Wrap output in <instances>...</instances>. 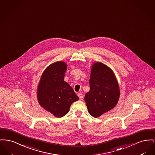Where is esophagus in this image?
I'll return each mask as SVG.
<instances>
[{"label": "esophagus", "instance_id": "obj_1", "mask_svg": "<svg viewBox=\"0 0 155 155\" xmlns=\"http://www.w3.org/2000/svg\"><path fill=\"white\" fill-rule=\"evenodd\" d=\"M78 96L80 100H82L83 99V95L81 93H78Z\"/></svg>", "mask_w": 155, "mask_h": 155}]
</instances>
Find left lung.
I'll return each instance as SVG.
<instances>
[{
    "instance_id": "8db88e82",
    "label": "left lung",
    "mask_w": 155,
    "mask_h": 155,
    "mask_svg": "<svg viewBox=\"0 0 155 155\" xmlns=\"http://www.w3.org/2000/svg\"><path fill=\"white\" fill-rule=\"evenodd\" d=\"M90 90L84 96L87 110L97 118L114 108L119 100L120 90L113 70L96 62L91 68Z\"/></svg>"
}]
</instances>
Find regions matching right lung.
Masks as SVG:
<instances>
[{"label": "right lung", "mask_w": 155, "mask_h": 155, "mask_svg": "<svg viewBox=\"0 0 155 155\" xmlns=\"http://www.w3.org/2000/svg\"><path fill=\"white\" fill-rule=\"evenodd\" d=\"M66 69L64 61L48 66L41 75L37 90L40 105L58 118L65 115L71 104L79 100L72 87L64 81Z\"/></svg>", "instance_id": "1"}]
</instances>
